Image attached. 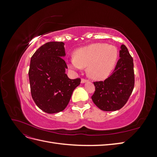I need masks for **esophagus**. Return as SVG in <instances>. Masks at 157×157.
Segmentation results:
<instances>
[{"label":"esophagus","mask_w":157,"mask_h":157,"mask_svg":"<svg viewBox=\"0 0 157 157\" xmlns=\"http://www.w3.org/2000/svg\"><path fill=\"white\" fill-rule=\"evenodd\" d=\"M88 82V80H86V79H84V78H82V80H81V83H82V84H84V83H86V82Z\"/></svg>","instance_id":"1"}]
</instances>
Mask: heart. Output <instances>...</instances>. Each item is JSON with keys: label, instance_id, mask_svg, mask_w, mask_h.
I'll return each instance as SVG.
<instances>
[{"label": "heart", "instance_id": "heart-1", "mask_svg": "<svg viewBox=\"0 0 157 157\" xmlns=\"http://www.w3.org/2000/svg\"><path fill=\"white\" fill-rule=\"evenodd\" d=\"M73 58L67 61L69 67L79 71L87 67L90 77L96 80L105 78L115 67L118 50L105 43H94L75 50Z\"/></svg>", "mask_w": 157, "mask_h": 157}]
</instances>
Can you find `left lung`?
<instances>
[{"label":"left lung","mask_w":157,"mask_h":157,"mask_svg":"<svg viewBox=\"0 0 157 157\" xmlns=\"http://www.w3.org/2000/svg\"><path fill=\"white\" fill-rule=\"evenodd\" d=\"M120 59L113 74L104 81L94 82L96 91L92 99L99 109L105 111L118 110L124 106L134 86L133 58L126 46H121Z\"/></svg>","instance_id":"obj_1"}]
</instances>
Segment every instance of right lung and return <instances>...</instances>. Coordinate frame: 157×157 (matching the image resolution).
<instances>
[{
  "mask_svg": "<svg viewBox=\"0 0 157 157\" xmlns=\"http://www.w3.org/2000/svg\"><path fill=\"white\" fill-rule=\"evenodd\" d=\"M63 42H49L41 46L31 59L29 78L32 98L42 111L52 114L63 111L80 78L70 79Z\"/></svg>",
  "mask_w": 157,
  "mask_h": 157,
  "instance_id": "right-lung-1",
  "label": "right lung"
}]
</instances>
